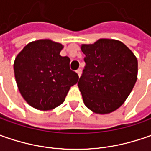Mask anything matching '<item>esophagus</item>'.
<instances>
[{
	"mask_svg": "<svg viewBox=\"0 0 151 151\" xmlns=\"http://www.w3.org/2000/svg\"><path fill=\"white\" fill-rule=\"evenodd\" d=\"M76 73L78 74L79 77H80V76H81V69H78V70H76Z\"/></svg>",
	"mask_w": 151,
	"mask_h": 151,
	"instance_id": "esophagus-1",
	"label": "esophagus"
}]
</instances>
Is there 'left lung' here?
<instances>
[{
    "mask_svg": "<svg viewBox=\"0 0 151 151\" xmlns=\"http://www.w3.org/2000/svg\"><path fill=\"white\" fill-rule=\"evenodd\" d=\"M81 50L86 65L77 85L85 105L95 113H112L124 102L136 82V57L113 39L82 44Z\"/></svg>",
    "mask_w": 151,
    "mask_h": 151,
    "instance_id": "1",
    "label": "left lung"
}]
</instances>
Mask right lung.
<instances>
[{"mask_svg":"<svg viewBox=\"0 0 151 151\" xmlns=\"http://www.w3.org/2000/svg\"><path fill=\"white\" fill-rule=\"evenodd\" d=\"M62 44L41 39L26 45L16 57L14 73L22 97L32 107L50 110L60 106L77 73L70 68V58L60 55Z\"/></svg>","mask_w":151,"mask_h":151,"instance_id":"right-lung-1","label":"right lung"}]
</instances>
